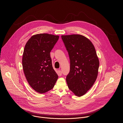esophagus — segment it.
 <instances>
[{"label": "esophagus", "instance_id": "obj_1", "mask_svg": "<svg viewBox=\"0 0 123 123\" xmlns=\"http://www.w3.org/2000/svg\"><path fill=\"white\" fill-rule=\"evenodd\" d=\"M58 75L59 76H61L62 75V72L61 70H58Z\"/></svg>", "mask_w": 123, "mask_h": 123}]
</instances>
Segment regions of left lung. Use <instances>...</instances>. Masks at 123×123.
<instances>
[{
  "label": "left lung",
  "mask_w": 123,
  "mask_h": 123,
  "mask_svg": "<svg viewBox=\"0 0 123 123\" xmlns=\"http://www.w3.org/2000/svg\"><path fill=\"white\" fill-rule=\"evenodd\" d=\"M62 39L70 60V70L66 79L68 88L75 95L82 96L98 76L99 62L95 47L83 35H62Z\"/></svg>",
  "instance_id": "obj_1"
}]
</instances>
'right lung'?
<instances>
[{"label": "right lung", "mask_w": 123, "mask_h": 123, "mask_svg": "<svg viewBox=\"0 0 123 123\" xmlns=\"http://www.w3.org/2000/svg\"><path fill=\"white\" fill-rule=\"evenodd\" d=\"M58 35L41 34L32 36L26 43L22 65L26 79L36 92L43 94L54 86L58 76L53 69L50 52Z\"/></svg>", "instance_id": "right-lung-1"}]
</instances>
